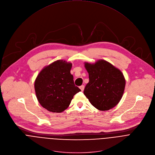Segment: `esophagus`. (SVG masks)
Segmentation results:
<instances>
[{
	"mask_svg": "<svg viewBox=\"0 0 155 155\" xmlns=\"http://www.w3.org/2000/svg\"><path fill=\"white\" fill-rule=\"evenodd\" d=\"M80 89H81V91H83V90H84V85L80 86Z\"/></svg>",
	"mask_w": 155,
	"mask_h": 155,
	"instance_id": "1",
	"label": "esophagus"
}]
</instances>
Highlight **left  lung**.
<instances>
[{
	"label": "left lung",
	"mask_w": 155,
	"mask_h": 155,
	"mask_svg": "<svg viewBox=\"0 0 155 155\" xmlns=\"http://www.w3.org/2000/svg\"><path fill=\"white\" fill-rule=\"evenodd\" d=\"M89 74V83L84 94L92 106L100 111H107L121 100L125 79L122 72L109 62L99 60L94 64L84 63Z\"/></svg>",
	"instance_id": "1"
}]
</instances>
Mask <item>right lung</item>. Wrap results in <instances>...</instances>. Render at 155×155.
Segmentation results:
<instances>
[{
	"instance_id": "right-lung-1",
	"label": "right lung",
	"mask_w": 155,
	"mask_h": 155,
	"mask_svg": "<svg viewBox=\"0 0 155 155\" xmlns=\"http://www.w3.org/2000/svg\"><path fill=\"white\" fill-rule=\"evenodd\" d=\"M72 63L57 60L45 67L38 75L35 89L40 105L52 113H61L69 106L74 95L81 90L71 74Z\"/></svg>"
}]
</instances>
